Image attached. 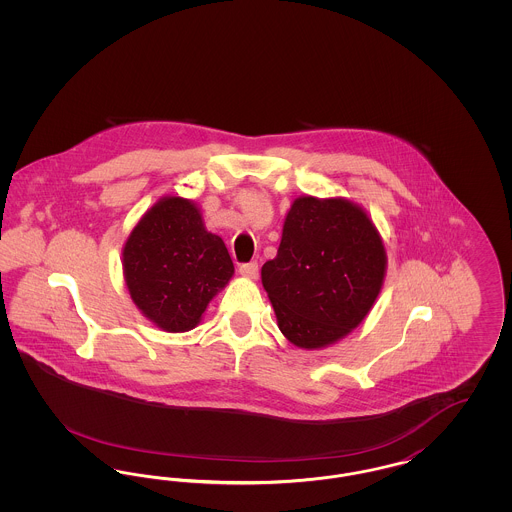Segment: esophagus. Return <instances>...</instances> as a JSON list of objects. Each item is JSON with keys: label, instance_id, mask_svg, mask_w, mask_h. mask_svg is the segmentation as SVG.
Here are the masks:
<instances>
[{"label": "esophagus", "instance_id": "esophagus-1", "mask_svg": "<svg viewBox=\"0 0 512 512\" xmlns=\"http://www.w3.org/2000/svg\"><path fill=\"white\" fill-rule=\"evenodd\" d=\"M240 274H242L244 278H249V280H257L259 267H257V263H247V265L240 267Z\"/></svg>", "mask_w": 512, "mask_h": 512}]
</instances>
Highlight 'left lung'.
Wrapping results in <instances>:
<instances>
[{"label":"left lung","mask_w":512,"mask_h":512,"mask_svg":"<svg viewBox=\"0 0 512 512\" xmlns=\"http://www.w3.org/2000/svg\"><path fill=\"white\" fill-rule=\"evenodd\" d=\"M386 270L384 240L361 205L338 195H299L261 280L284 338L313 351L343 340L365 320Z\"/></svg>","instance_id":"1"}]
</instances>
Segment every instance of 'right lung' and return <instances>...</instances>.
<instances>
[{
    "label": "right lung",
    "mask_w": 512,
    "mask_h": 512,
    "mask_svg": "<svg viewBox=\"0 0 512 512\" xmlns=\"http://www.w3.org/2000/svg\"><path fill=\"white\" fill-rule=\"evenodd\" d=\"M132 303L165 332L195 328L234 265L222 238L203 224L192 199L165 195L136 222L122 247Z\"/></svg>",
    "instance_id": "1"
}]
</instances>
